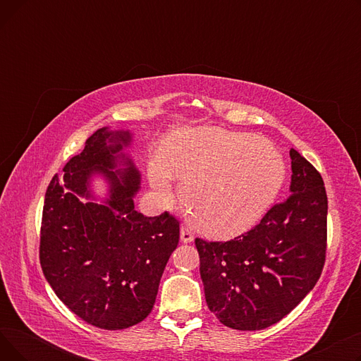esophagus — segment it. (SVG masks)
<instances>
[{"label": "esophagus", "instance_id": "1", "mask_svg": "<svg viewBox=\"0 0 361 361\" xmlns=\"http://www.w3.org/2000/svg\"><path fill=\"white\" fill-rule=\"evenodd\" d=\"M180 238L183 243H192L193 241V233L187 228V226H181L180 230Z\"/></svg>", "mask_w": 361, "mask_h": 361}]
</instances>
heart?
<instances>
[{
	"mask_svg": "<svg viewBox=\"0 0 361 361\" xmlns=\"http://www.w3.org/2000/svg\"><path fill=\"white\" fill-rule=\"evenodd\" d=\"M166 171L181 184L196 228L212 238L249 231L268 212L283 181V162L263 137L215 130L166 145ZM166 196L169 183L154 176Z\"/></svg>",
	"mask_w": 361,
	"mask_h": 361,
	"instance_id": "heart-1",
	"label": "heart"
}]
</instances>
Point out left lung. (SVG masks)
<instances>
[{"label":"left lung","mask_w":361,"mask_h":361,"mask_svg":"<svg viewBox=\"0 0 361 361\" xmlns=\"http://www.w3.org/2000/svg\"><path fill=\"white\" fill-rule=\"evenodd\" d=\"M290 197L230 241L196 238L207 307L225 326L259 331L287 316L325 264L328 197L316 168L295 149Z\"/></svg>","instance_id":"obj_1"}]
</instances>
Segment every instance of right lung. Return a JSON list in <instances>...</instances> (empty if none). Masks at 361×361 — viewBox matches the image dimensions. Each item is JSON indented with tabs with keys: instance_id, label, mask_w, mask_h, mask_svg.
I'll list each match as a JSON object with an SVG mask.
<instances>
[{
	"instance_id": "1",
	"label": "right lung",
	"mask_w": 361,
	"mask_h": 361,
	"mask_svg": "<svg viewBox=\"0 0 361 361\" xmlns=\"http://www.w3.org/2000/svg\"><path fill=\"white\" fill-rule=\"evenodd\" d=\"M131 142L130 130L94 131L63 177L49 183L42 214L39 257L48 283L74 314L106 331L147 317L180 238L168 212L150 218L135 209L142 176L124 152ZM94 175L109 184L102 201L91 192Z\"/></svg>"
}]
</instances>
